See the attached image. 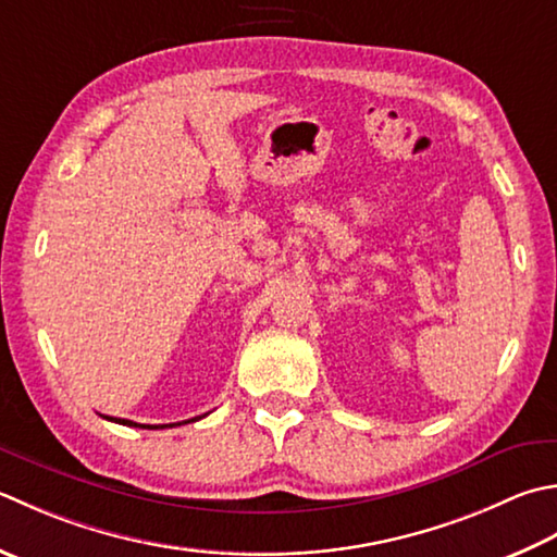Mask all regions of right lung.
<instances>
[{
	"label": "right lung",
	"instance_id": "1",
	"mask_svg": "<svg viewBox=\"0 0 557 557\" xmlns=\"http://www.w3.org/2000/svg\"><path fill=\"white\" fill-rule=\"evenodd\" d=\"M111 422H117V424H127V428H145V430H161V428H173V424H181V422H173V424H161V428H157V424H139V422H133V420H123V418H106ZM198 420V418H195Z\"/></svg>",
	"mask_w": 557,
	"mask_h": 557
}]
</instances>
